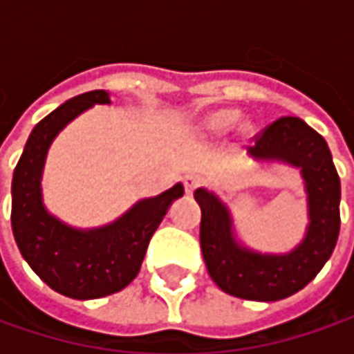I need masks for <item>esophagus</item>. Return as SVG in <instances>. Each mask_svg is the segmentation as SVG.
Wrapping results in <instances>:
<instances>
[{
	"label": "esophagus",
	"instance_id": "1",
	"mask_svg": "<svg viewBox=\"0 0 354 354\" xmlns=\"http://www.w3.org/2000/svg\"><path fill=\"white\" fill-rule=\"evenodd\" d=\"M201 183H203V177L197 175V173H191V175H187V177H185V191L191 195V193H193Z\"/></svg>",
	"mask_w": 354,
	"mask_h": 354
}]
</instances>
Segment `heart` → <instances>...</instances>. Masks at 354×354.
<instances>
[{"instance_id": "heart-1", "label": "heart", "mask_w": 354, "mask_h": 354, "mask_svg": "<svg viewBox=\"0 0 354 354\" xmlns=\"http://www.w3.org/2000/svg\"><path fill=\"white\" fill-rule=\"evenodd\" d=\"M240 118L242 114L234 110V108H221V110H214L211 114H207V116L201 120V124H198V136L201 138H221V136H225L226 131H230V129L236 126L238 122H240ZM252 126L250 124H244L242 126V131H250Z\"/></svg>"}]
</instances>
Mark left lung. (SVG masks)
<instances>
[{"instance_id":"1","label":"left lung","mask_w":354,"mask_h":354,"mask_svg":"<svg viewBox=\"0 0 354 354\" xmlns=\"http://www.w3.org/2000/svg\"><path fill=\"white\" fill-rule=\"evenodd\" d=\"M248 156L258 163H283L301 173L307 195L306 234L290 252H258L236 234L232 212L205 187L201 207V250L212 281L240 299L278 301L304 290L331 258L339 238L341 181L327 142L299 118H279L264 129Z\"/></svg>"}]
</instances>
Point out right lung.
<instances>
[{
  "instance_id": "right-lung-1",
  "label": "right lung",
  "mask_w": 354,
  "mask_h": 354,
  "mask_svg": "<svg viewBox=\"0 0 354 354\" xmlns=\"http://www.w3.org/2000/svg\"><path fill=\"white\" fill-rule=\"evenodd\" d=\"M94 104H110V92L78 94L43 118L25 143L11 183V226L21 256L48 288L73 299H98L124 290L138 276L147 244L171 203L185 193L183 185L175 183L94 228L66 225L48 211L41 187L48 147Z\"/></svg>"
}]
</instances>
